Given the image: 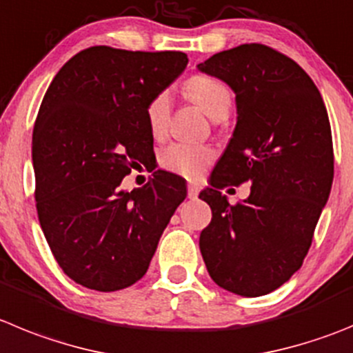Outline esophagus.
Listing matches in <instances>:
<instances>
[{
    "mask_svg": "<svg viewBox=\"0 0 353 353\" xmlns=\"http://www.w3.org/2000/svg\"><path fill=\"white\" fill-rule=\"evenodd\" d=\"M187 196H189V199H198V196H199V185H198V183L190 182L189 185H187Z\"/></svg>",
    "mask_w": 353,
    "mask_h": 353,
    "instance_id": "34e87169",
    "label": "esophagus"
}]
</instances>
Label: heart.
I'll return each mask as SVG.
<instances>
[{
  "instance_id": "b5f03b06",
  "label": "heart",
  "mask_w": 353,
  "mask_h": 353,
  "mask_svg": "<svg viewBox=\"0 0 353 353\" xmlns=\"http://www.w3.org/2000/svg\"><path fill=\"white\" fill-rule=\"evenodd\" d=\"M185 92L212 121L228 117L231 92L228 85L213 77L198 75L187 82ZM171 98L168 90L155 94L147 106V122L154 137H163L170 124ZM213 161V150L206 145L171 143L161 152V164L187 179H196Z\"/></svg>"
}]
</instances>
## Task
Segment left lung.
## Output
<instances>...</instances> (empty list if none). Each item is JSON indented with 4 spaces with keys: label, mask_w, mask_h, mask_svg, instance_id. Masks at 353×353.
Masks as SVG:
<instances>
[{
    "label": "left lung",
    "mask_w": 353,
    "mask_h": 353,
    "mask_svg": "<svg viewBox=\"0 0 353 353\" xmlns=\"http://www.w3.org/2000/svg\"><path fill=\"white\" fill-rule=\"evenodd\" d=\"M198 70L236 96V125L199 198L212 222L199 248L213 282L243 297L273 292L303 266L334 176L324 99L297 63L266 45L219 52ZM250 181L231 207L218 190Z\"/></svg>",
    "instance_id": "1"
}]
</instances>
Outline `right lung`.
I'll return each mask as SVG.
<instances>
[{"mask_svg": "<svg viewBox=\"0 0 353 353\" xmlns=\"http://www.w3.org/2000/svg\"><path fill=\"white\" fill-rule=\"evenodd\" d=\"M187 63L183 52L99 45L71 57L45 92L33 131L38 219L59 266L87 289L137 283L185 199V180L163 170L131 192L121 183L154 155L147 106Z\"/></svg>", "mask_w": 353, "mask_h": 353, "instance_id": "right-lung-1", "label": "right lung"}]
</instances>
